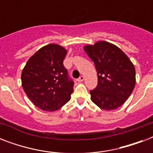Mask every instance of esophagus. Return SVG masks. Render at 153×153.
Wrapping results in <instances>:
<instances>
[{
	"label": "esophagus",
	"instance_id": "obj_1",
	"mask_svg": "<svg viewBox=\"0 0 153 153\" xmlns=\"http://www.w3.org/2000/svg\"><path fill=\"white\" fill-rule=\"evenodd\" d=\"M84 76H82H82H80L79 78V79H78V81L79 82H83L84 81Z\"/></svg>",
	"mask_w": 153,
	"mask_h": 153
}]
</instances>
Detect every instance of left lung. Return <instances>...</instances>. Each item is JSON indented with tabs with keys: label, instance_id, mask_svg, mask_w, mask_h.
<instances>
[{
	"label": "left lung",
	"instance_id": "obj_1",
	"mask_svg": "<svg viewBox=\"0 0 153 153\" xmlns=\"http://www.w3.org/2000/svg\"><path fill=\"white\" fill-rule=\"evenodd\" d=\"M83 49L98 74V86L90 91L92 102L104 110L119 108L135 86L134 65L118 47L109 42L98 41Z\"/></svg>",
	"mask_w": 153,
	"mask_h": 153
}]
</instances>
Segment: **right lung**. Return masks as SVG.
I'll return each mask as SVG.
<instances>
[{
	"label": "right lung",
	"instance_id": "obj_1",
	"mask_svg": "<svg viewBox=\"0 0 153 153\" xmlns=\"http://www.w3.org/2000/svg\"><path fill=\"white\" fill-rule=\"evenodd\" d=\"M67 53L59 44H48L30 57L23 69V89L42 110L56 111L71 99L74 82L62 63Z\"/></svg>",
	"mask_w": 153,
	"mask_h": 153
}]
</instances>
